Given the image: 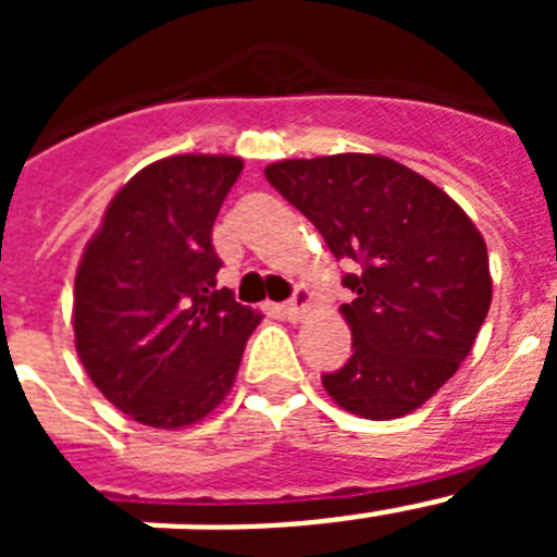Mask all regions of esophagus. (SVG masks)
<instances>
[{
  "label": "esophagus",
  "mask_w": 557,
  "mask_h": 557,
  "mask_svg": "<svg viewBox=\"0 0 557 557\" xmlns=\"http://www.w3.org/2000/svg\"><path fill=\"white\" fill-rule=\"evenodd\" d=\"M309 307V289L307 287H295V295L287 304H282V314L287 321H301V314L307 312Z\"/></svg>",
  "instance_id": "34e87169"
}]
</instances>
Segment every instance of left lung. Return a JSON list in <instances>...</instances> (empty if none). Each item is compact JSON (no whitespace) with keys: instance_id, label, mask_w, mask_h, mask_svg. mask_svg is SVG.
Here are the masks:
<instances>
[{"instance_id":"1","label":"left lung","mask_w":557,"mask_h":557,"mask_svg":"<svg viewBox=\"0 0 557 557\" xmlns=\"http://www.w3.org/2000/svg\"><path fill=\"white\" fill-rule=\"evenodd\" d=\"M270 186L321 231L354 293L339 312L351 357L323 373L343 410L387 421L418 410L469 357L491 307L485 239L424 175L385 156L278 161Z\"/></svg>"}]
</instances>
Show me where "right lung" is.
I'll return each mask as SVG.
<instances>
[{
  "label": "right lung",
  "mask_w": 557,
  "mask_h": 557,
  "mask_svg": "<svg viewBox=\"0 0 557 557\" xmlns=\"http://www.w3.org/2000/svg\"><path fill=\"white\" fill-rule=\"evenodd\" d=\"M243 172L234 156H170L106 209L75 278V346L102 396L156 430L209 416L262 314L218 287L211 228Z\"/></svg>",
  "instance_id": "1"
}]
</instances>
